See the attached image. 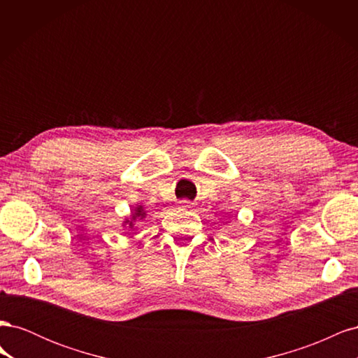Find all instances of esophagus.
Masks as SVG:
<instances>
[{
    "label": "esophagus",
    "instance_id": "1",
    "mask_svg": "<svg viewBox=\"0 0 358 358\" xmlns=\"http://www.w3.org/2000/svg\"><path fill=\"white\" fill-rule=\"evenodd\" d=\"M192 204H194V203H191L189 200H182V201H180V206H182V208H185V209L192 208Z\"/></svg>",
    "mask_w": 358,
    "mask_h": 358
}]
</instances>
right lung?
Listing matches in <instances>:
<instances>
[{"label":"right lung","mask_w":358,"mask_h":358,"mask_svg":"<svg viewBox=\"0 0 358 358\" xmlns=\"http://www.w3.org/2000/svg\"><path fill=\"white\" fill-rule=\"evenodd\" d=\"M143 218H146V212L143 210L142 206H137L136 209H133V210H131V218H129V220H125V221H124V224H128V225H129V229H133V227H134V222H136L137 220H143Z\"/></svg>","instance_id":"1"}]
</instances>
